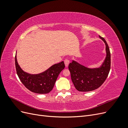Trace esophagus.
Returning a JSON list of instances; mask_svg holds the SVG:
<instances>
[{"instance_id": "esophagus-1", "label": "esophagus", "mask_w": 128, "mask_h": 128, "mask_svg": "<svg viewBox=\"0 0 128 128\" xmlns=\"http://www.w3.org/2000/svg\"><path fill=\"white\" fill-rule=\"evenodd\" d=\"M64 64H65V66H66V67H67L68 66V65H69V60H68V59H65L64 60Z\"/></svg>"}]
</instances>
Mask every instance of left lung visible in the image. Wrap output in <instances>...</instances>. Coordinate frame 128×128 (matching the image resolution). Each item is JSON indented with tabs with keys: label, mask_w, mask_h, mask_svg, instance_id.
Returning <instances> with one entry per match:
<instances>
[{
	"label": "left lung",
	"mask_w": 128,
	"mask_h": 128,
	"mask_svg": "<svg viewBox=\"0 0 128 128\" xmlns=\"http://www.w3.org/2000/svg\"><path fill=\"white\" fill-rule=\"evenodd\" d=\"M106 45V56L99 68H89L72 60L68 66L71 78L77 90L88 92L99 88L105 81L110 69V53L106 41L99 36Z\"/></svg>",
	"instance_id": "obj_1"
}]
</instances>
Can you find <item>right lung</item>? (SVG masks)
Masks as SVG:
<instances>
[{"label": "right lung", "instance_id": "add662e5", "mask_svg": "<svg viewBox=\"0 0 128 128\" xmlns=\"http://www.w3.org/2000/svg\"><path fill=\"white\" fill-rule=\"evenodd\" d=\"M15 67L18 78L29 90L39 94L51 91L60 72L65 67L64 61L53 64L45 72L38 74H30L24 72L18 65L16 53L15 56Z\"/></svg>", "mask_w": 128, "mask_h": 128}]
</instances>
